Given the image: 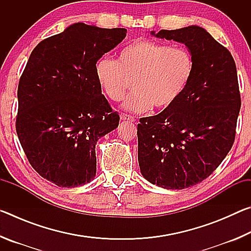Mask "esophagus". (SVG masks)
<instances>
[{
    "label": "esophagus",
    "mask_w": 251,
    "mask_h": 251,
    "mask_svg": "<svg viewBox=\"0 0 251 251\" xmlns=\"http://www.w3.org/2000/svg\"><path fill=\"white\" fill-rule=\"evenodd\" d=\"M121 120L122 121H127V122H135L136 118L134 116H130L128 114H121Z\"/></svg>",
    "instance_id": "34e87169"
}]
</instances>
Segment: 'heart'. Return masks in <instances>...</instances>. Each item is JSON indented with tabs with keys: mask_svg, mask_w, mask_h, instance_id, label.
Here are the masks:
<instances>
[{
	"mask_svg": "<svg viewBox=\"0 0 251 251\" xmlns=\"http://www.w3.org/2000/svg\"><path fill=\"white\" fill-rule=\"evenodd\" d=\"M192 56L182 49L169 48L147 39H137L118 54L117 62L101 57L96 62L95 78L110 100L125 101L131 112H146L154 107L166 110L179 100L193 75Z\"/></svg>",
	"mask_w": 251,
	"mask_h": 251,
	"instance_id": "obj_1",
	"label": "heart"
}]
</instances>
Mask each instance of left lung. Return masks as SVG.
I'll list each match as a JSON object with an SVG mask.
<instances>
[{
  "mask_svg": "<svg viewBox=\"0 0 251 251\" xmlns=\"http://www.w3.org/2000/svg\"><path fill=\"white\" fill-rule=\"evenodd\" d=\"M151 35L185 44L194 70L171 108L139 120V168L151 184L188 188L211 175L235 141L241 105L236 64L230 52L197 25Z\"/></svg>",
  "mask_w": 251,
  "mask_h": 251,
  "instance_id": "1",
  "label": "left lung"
}]
</instances>
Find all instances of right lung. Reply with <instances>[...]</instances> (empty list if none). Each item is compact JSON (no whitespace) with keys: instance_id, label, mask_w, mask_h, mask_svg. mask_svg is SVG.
I'll return each mask as SVG.
<instances>
[{"instance_id":"1","label":"right lung","mask_w":251,"mask_h":251,"mask_svg":"<svg viewBox=\"0 0 251 251\" xmlns=\"http://www.w3.org/2000/svg\"><path fill=\"white\" fill-rule=\"evenodd\" d=\"M126 28L75 23L36 45L20 78L16 133L29 164L58 187L96 175L97 141L118 126L95 78L96 62Z\"/></svg>"}]
</instances>
